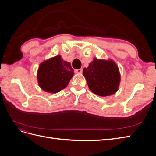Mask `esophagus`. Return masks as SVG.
<instances>
[{
    "label": "esophagus",
    "mask_w": 156,
    "mask_h": 156,
    "mask_svg": "<svg viewBox=\"0 0 156 156\" xmlns=\"http://www.w3.org/2000/svg\"><path fill=\"white\" fill-rule=\"evenodd\" d=\"M83 72L82 69H75V73H81Z\"/></svg>",
    "instance_id": "esophagus-1"
}]
</instances>
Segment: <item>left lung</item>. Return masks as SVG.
<instances>
[{
	"instance_id": "left-lung-1",
	"label": "left lung",
	"mask_w": 156,
	"mask_h": 156,
	"mask_svg": "<svg viewBox=\"0 0 156 156\" xmlns=\"http://www.w3.org/2000/svg\"><path fill=\"white\" fill-rule=\"evenodd\" d=\"M83 72L90 90L96 95L111 96L119 89L120 74L114 61L94 58Z\"/></svg>"
}]
</instances>
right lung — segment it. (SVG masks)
I'll return each mask as SVG.
<instances>
[{
  "mask_svg": "<svg viewBox=\"0 0 156 156\" xmlns=\"http://www.w3.org/2000/svg\"><path fill=\"white\" fill-rule=\"evenodd\" d=\"M73 76L70 63L63 60L60 55L41 62L37 73L39 86L49 93H57L65 88Z\"/></svg>",
  "mask_w": 156,
  "mask_h": 156,
  "instance_id": "1",
  "label": "right lung"
}]
</instances>
